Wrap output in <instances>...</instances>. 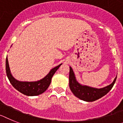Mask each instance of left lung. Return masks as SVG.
<instances>
[{"mask_svg":"<svg viewBox=\"0 0 123 123\" xmlns=\"http://www.w3.org/2000/svg\"><path fill=\"white\" fill-rule=\"evenodd\" d=\"M69 87L74 95L77 98L87 102H92L98 100L108 93L113 87L116 82V76L111 84L102 88H95L86 85H82L77 82L74 71L69 67Z\"/></svg>","mask_w":123,"mask_h":123,"instance_id":"1","label":"left lung"}]
</instances>
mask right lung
I'll list each match as a JSON object with an SVG mask.
<instances>
[{
    "instance_id": "obj_1",
    "label": "right lung",
    "mask_w": 123,
    "mask_h": 123,
    "mask_svg": "<svg viewBox=\"0 0 123 123\" xmlns=\"http://www.w3.org/2000/svg\"><path fill=\"white\" fill-rule=\"evenodd\" d=\"M61 65L62 64H61L57 66L52 68L44 78L40 79L39 81H30V82L29 81H18L13 77L11 74L10 68H9L7 56L6 57V69L7 77L11 82V84L13 86V87L15 89H17L18 91L23 94L28 96H34L41 94L44 91H46V89L50 85L52 76Z\"/></svg>"
}]
</instances>
